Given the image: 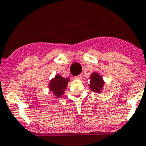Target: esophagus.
Instances as JSON below:
<instances>
[{"instance_id": "34e87169", "label": "esophagus", "mask_w": 146, "mask_h": 146, "mask_svg": "<svg viewBox=\"0 0 146 146\" xmlns=\"http://www.w3.org/2000/svg\"><path fill=\"white\" fill-rule=\"evenodd\" d=\"M82 75L77 76H75V79H76V80H79V79H82Z\"/></svg>"}]
</instances>
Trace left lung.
I'll return each instance as SVG.
<instances>
[{"label": "left lung", "instance_id": "1", "mask_svg": "<svg viewBox=\"0 0 146 146\" xmlns=\"http://www.w3.org/2000/svg\"><path fill=\"white\" fill-rule=\"evenodd\" d=\"M89 79H90V84H88V86L90 88V90L96 94H101L103 91L105 84L103 77L97 72H94L89 77Z\"/></svg>", "mask_w": 146, "mask_h": 146}]
</instances>
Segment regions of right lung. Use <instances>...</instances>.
I'll return each mask as SVG.
<instances>
[{
	"instance_id": "1",
	"label": "right lung",
	"mask_w": 146,
	"mask_h": 146,
	"mask_svg": "<svg viewBox=\"0 0 146 146\" xmlns=\"http://www.w3.org/2000/svg\"><path fill=\"white\" fill-rule=\"evenodd\" d=\"M70 79L64 78L59 74H56V76L50 79L49 82V90L56 97L60 98L64 94V90L67 87Z\"/></svg>"
}]
</instances>
